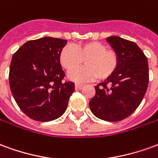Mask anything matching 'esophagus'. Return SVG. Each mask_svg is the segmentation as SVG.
<instances>
[{
	"mask_svg": "<svg viewBox=\"0 0 158 158\" xmlns=\"http://www.w3.org/2000/svg\"><path fill=\"white\" fill-rule=\"evenodd\" d=\"M84 87L83 85H80V84H75V89H81Z\"/></svg>",
	"mask_w": 158,
	"mask_h": 158,
	"instance_id": "esophagus-1",
	"label": "esophagus"
}]
</instances>
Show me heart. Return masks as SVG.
Returning <instances> with one entry per match:
<instances>
[{
  "label": "heart",
  "mask_w": 158,
  "mask_h": 158,
  "mask_svg": "<svg viewBox=\"0 0 158 158\" xmlns=\"http://www.w3.org/2000/svg\"><path fill=\"white\" fill-rule=\"evenodd\" d=\"M86 59V66L77 67ZM61 65L70 71L69 78L73 81L84 83L96 78L106 79L115 73L118 66V57L113 50L99 41L81 43L75 46L68 45L62 49L59 55Z\"/></svg>",
  "instance_id": "b5f03b06"
}]
</instances>
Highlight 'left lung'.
<instances>
[{
    "label": "left lung",
    "mask_w": 158,
    "mask_h": 158,
    "mask_svg": "<svg viewBox=\"0 0 158 158\" xmlns=\"http://www.w3.org/2000/svg\"><path fill=\"white\" fill-rule=\"evenodd\" d=\"M118 57L113 73L95 87L89 108L98 118L116 122L131 115L142 102L149 83L147 58L135 42L118 36L106 38Z\"/></svg>",
    "instance_id": "1"
}]
</instances>
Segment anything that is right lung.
Masks as SVG:
<instances>
[{"mask_svg":"<svg viewBox=\"0 0 158 158\" xmlns=\"http://www.w3.org/2000/svg\"><path fill=\"white\" fill-rule=\"evenodd\" d=\"M66 45V40L43 37L27 41L12 56L10 89L19 108L34 120L60 118L74 91L73 83L62 81L59 55Z\"/></svg>","mask_w":158,"mask_h":158,"instance_id":"1","label":"right lung"}]
</instances>
